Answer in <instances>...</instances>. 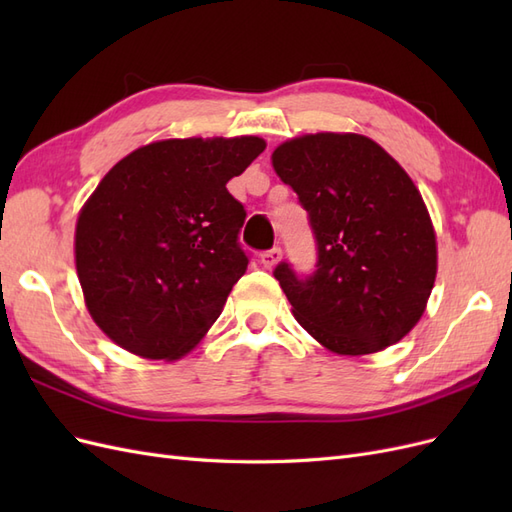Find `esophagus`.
Segmentation results:
<instances>
[{"label":"esophagus","instance_id":"obj_1","mask_svg":"<svg viewBox=\"0 0 512 512\" xmlns=\"http://www.w3.org/2000/svg\"><path fill=\"white\" fill-rule=\"evenodd\" d=\"M280 260H282L280 247H271V250L260 254V262H262V267H265V269H273Z\"/></svg>","mask_w":512,"mask_h":512}]
</instances>
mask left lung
I'll use <instances>...</instances> for the list:
<instances>
[{
  "label": "left lung",
  "instance_id": "8db88e82",
  "mask_svg": "<svg viewBox=\"0 0 512 512\" xmlns=\"http://www.w3.org/2000/svg\"><path fill=\"white\" fill-rule=\"evenodd\" d=\"M316 239L307 277L273 275L292 314L337 354L380 352L421 320L438 271L436 232L421 192L389 153L361 134L318 132L273 151Z\"/></svg>",
  "mask_w": 512,
  "mask_h": 512
}]
</instances>
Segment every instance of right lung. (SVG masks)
<instances>
[{
  "label": "right lung",
  "instance_id": "obj_1",
  "mask_svg": "<svg viewBox=\"0 0 512 512\" xmlns=\"http://www.w3.org/2000/svg\"><path fill=\"white\" fill-rule=\"evenodd\" d=\"M267 143L170 138L119 160L79 213L76 273L115 344L145 359L188 354L247 269L245 209L226 190Z\"/></svg>",
  "mask_w": 512,
  "mask_h": 512
}]
</instances>
